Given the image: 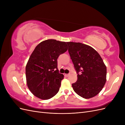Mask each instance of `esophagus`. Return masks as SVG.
<instances>
[{
    "mask_svg": "<svg viewBox=\"0 0 125 125\" xmlns=\"http://www.w3.org/2000/svg\"><path fill=\"white\" fill-rule=\"evenodd\" d=\"M69 73H63V75H65V77H68L69 75Z\"/></svg>",
    "mask_w": 125,
    "mask_h": 125,
    "instance_id": "esophagus-1",
    "label": "esophagus"
}]
</instances>
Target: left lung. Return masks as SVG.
I'll return each instance as SVG.
<instances>
[{"instance_id": "1", "label": "left lung", "mask_w": 125, "mask_h": 125, "mask_svg": "<svg viewBox=\"0 0 125 125\" xmlns=\"http://www.w3.org/2000/svg\"><path fill=\"white\" fill-rule=\"evenodd\" d=\"M77 72L78 80L72 84L78 95L90 99L99 94L106 81V67L99 54L89 45L67 42Z\"/></svg>"}]
</instances>
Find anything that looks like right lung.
Segmentation results:
<instances>
[{
  "label": "right lung",
  "instance_id": "right-lung-1",
  "mask_svg": "<svg viewBox=\"0 0 125 125\" xmlns=\"http://www.w3.org/2000/svg\"><path fill=\"white\" fill-rule=\"evenodd\" d=\"M68 50L65 42L47 40L37 45L25 68L26 82L35 96L48 100L59 90L63 75L57 69V59Z\"/></svg>",
  "mask_w": 125,
  "mask_h": 125
}]
</instances>
